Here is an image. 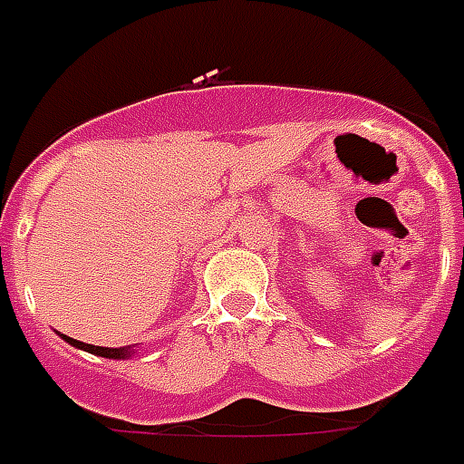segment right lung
Wrapping results in <instances>:
<instances>
[{
    "label": "right lung",
    "mask_w": 464,
    "mask_h": 464,
    "mask_svg": "<svg viewBox=\"0 0 464 464\" xmlns=\"http://www.w3.org/2000/svg\"><path fill=\"white\" fill-rule=\"evenodd\" d=\"M63 340L72 347H78V350H85L90 354H97V357H107V360H129L131 354H134V347H97V344H87L80 343V340H72L68 335H61Z\"/></svg>",
    "instance_id": "add662e5"
}]
</instances>
